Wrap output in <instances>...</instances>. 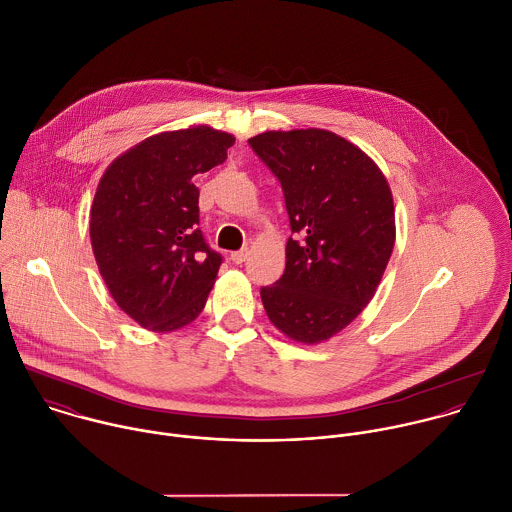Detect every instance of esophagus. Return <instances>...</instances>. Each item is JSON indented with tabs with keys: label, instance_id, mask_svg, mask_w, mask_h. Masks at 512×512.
Instances as JSON below:
<instances>
[{
	"label": "esophagus",
	"instance_id": "obj_1",
	"mask_svg": "<svg viewBox=\"0 0 512 512\" xmlns=\"http://www.w3.org/2000/svg\"><path fill=\"white\" fill-rule=\"evenodd\" d=\"M247 257H249V249H241V251H233L231 253V261L235 265H241L243 261H247Z\"/></svg>",
	"mask_w": 512,
	"mask_h": 512
}]
</instances>
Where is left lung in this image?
Masks as SVG:
<instances>
[{"mask_svg": "<svg viewBox=\"0 0 512 512\" xmlns=\"http://www.w3.org/2000/svg\"><path fill=\"white\" fill-rule=\"evenodd\" d=\"M249 145L279 180L296 235L283 275L261 287L263 308L287 338L318 344L375 296L395 245L391 188L367 154L326 129L265 131Z\"/></svg>", "mask_w": 512, "mask_h": 512, "instance_id": "8db88e82", "label": "left lung"}]
</instances>
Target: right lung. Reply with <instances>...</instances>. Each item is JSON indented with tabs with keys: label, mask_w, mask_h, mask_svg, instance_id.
Wrapping results in <instances>:
<instances>
[{
	"label": "right lung",
	"mask_w": 512,
	"mask_h": 512,
	"mask_svg": "<svg viewBox=\"0 0 512 512\" xmlns=\"http://www.w3.org/2000/svg\"><path fill=\"white\" fill-rule=\"evenodd\" d=\"M235 137L208 125L139 141L105 170L91 245L117 306L141 328L172 332L202 312L223 257L198 229L194 176L227 160Z\"/></svg>",
	"instance_id": "obj_1"
}]
</instances>
